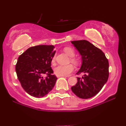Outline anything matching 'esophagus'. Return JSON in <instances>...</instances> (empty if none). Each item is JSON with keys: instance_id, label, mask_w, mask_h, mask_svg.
Segmentation results:
<instances>
[{"instance_id": "1", "label": "esophagus", "mask_w": 126, "mask_h": 126, "mask_svg": "<svg viewBox=\"0 0 126 126\" xmlns=\"http://www.w3.org/2000/svg\"><path fill=\"white\" fill-rule=\"evenodd\" d=\"M63 77H68V76H63ZM57 77H62L61 76H57Z\"/></svg>"}]
</instances>
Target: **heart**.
<instances>
[{
    "label": "heart",
    "mask_w": 126,
    "mask_h": 126,
    "mask_svg": "<svg viewBox=\"0 0 126 126\" xmlns=\"http://www.w3.org/2000/svg\"><path fill=\"white\" fill-rule=\"evenodd\" d=\"M63 51H65V53L70 57V61L72 63H75V65H78L79 63H80V60L78 58L75 57V51L73 49L70 47H66L63 49ZM55 60H56V55H54L53 57L52 61L53 63L55 62ZM74 70V66L73 65L69 64L67 65H58L54 69V73L57 76H68Z\"/></svg>",
    "instance_id": "heart-1"
}]
</instances>
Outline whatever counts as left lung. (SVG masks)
I'll return each mask as SVG.
<instances>
[{
	"label": "left lung",
	"mask_w": 126,
	"mask_h": 126,
	"mask_svg": "<svg viewBox=\"0 0 126 126\" xmlns=\"http://www.w3.org/2000/svg\"><path fill=\"white\" fill-rule=\"evenodd\" d=\"M81 56L82 65L77 75V82L71 87L74 94L81 99H89L99 93L107 81L109 63L104 53L87 40L71 41Z\"/></svg>",
	"instance_id": "1"
}]
</instances>
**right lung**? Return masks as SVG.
Segmentation results:
<instances>
[{"label": "right lung", "instance_id": "add662e5", "mask_svg": "<svg viewBox=\"0 0 126 126\" xmlns=\"http://www.w3.org/2000/svg\"><path fill=\"white\" fill-rule=\"evenodd\" d=\"M54 47L53 45L32 46L18 57L15 66L17 77L24 90L33 97H44L56 84L57 78L51 68ZM44 74L46 77L43 76Z\"/></svg>", "mask_w": 126, "mask_h": 126}]
</instances>
